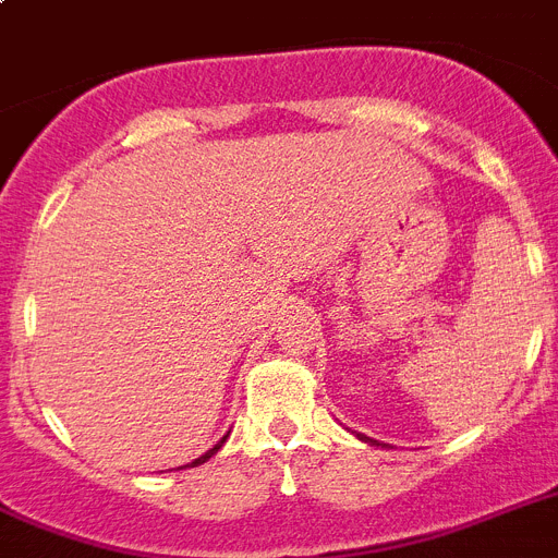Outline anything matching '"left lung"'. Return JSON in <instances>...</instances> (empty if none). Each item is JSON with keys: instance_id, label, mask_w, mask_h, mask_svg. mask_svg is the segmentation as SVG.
Here are the masks:
<instances>
[{"instance_id": "left-lung-1", "label": "left lung", "mask_w": 558, "mask_h": 558, "mask_svg": "<svg viewBox=\"0 0 558 558\" xmlns=\"http://www.w3.org/2000/svg\"><path fill=\"white\" fill-rule=\"evenodd\" d=\"M359 437H361V440H364V442H369V446H380V442L373 440V437H364V435H359Z\"/></svg>"}]
</instances>
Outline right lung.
I'll use <instances>...</instances> for the list:
<instances>
[{
  "instance_id": "right-lung-1",
  "label": "right lung",
  "mask_w": 558,
  "mask_h": 558,
  "mask_svg": "<svg viewBox=\"0 0 558 558\" xmlns=\"http://www.w3.org/2000/svg\"><path fill=\"white\" fill-rule=\"evenodd\" d=\"M222 442H226V437H222V440L217 442V446H214V449H208L206 454H203V457H197V460H194V463H189V465H199V463H206L208 457H214V454H217V451H220V446H222ZM183 469H185V465H183Z\"/></svg>"
}]
</instances>
